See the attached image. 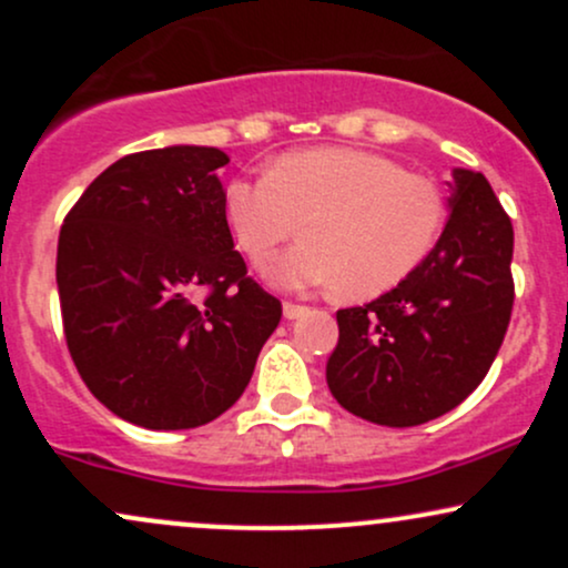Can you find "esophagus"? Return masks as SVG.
<instances>
[{"mask_svg": "<svg viewBox=\"0 0 568 568\" xmlns=\"http://www.w3.org/2000/svg\"><path fill=\"white\" fill-rule=\"evenodd\" d=\"M283 315H285V321H298V317L310 315V306L285 302V304H283Z\"/></svg>", "mask_w": 568, "mask_h": 568, "instance_id": "1", "label": "esophagus"}]
</instances>
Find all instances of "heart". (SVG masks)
<instances>
[{
  "label": "heart",
  "instance_id": "1",
  "mask_svg": "<svg viewBox=\"0 0 568 568\" xmlns=\"http://www.w3.org/2000/svg\"><path fill=\"white\" fill-rule=\"evenodd\" d=\"M234 243L262 266L304 226L306 245L266 266L283 291H338L374 298L400 285L438 243L446 200L433 179L382 154L347 146L291 152L270 175L224 186Z\"/></svg>",
  "mask_w": 568,
  "mask_h": 568
}]
</instances>
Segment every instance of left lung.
<instances>
[{
  "mask_svg": "<svg viewBox=\"0 0 568 568\" xmlns=\"http://www.w3.org/2000/svg\"><path fill=\"white\" fill-rule=\"evenodd\" d=\"M448 221L410 275L336 312L325 379L338 406L384 427L448 414L484 382L513 312V224L480 173L454 168Z\"/></svg>",
  "mask_w": 568,
  "mask_h": 568,
  "instance_id": "obj_1",
  "label": "left lung"
}]
</instances>
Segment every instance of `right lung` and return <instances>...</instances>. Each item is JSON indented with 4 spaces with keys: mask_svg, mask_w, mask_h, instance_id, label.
Instances as JSON below:
<instances>
[{
    "mask_svg": "<svg viewBox=\"0 0 568 568\" xmlns=\"http://www.w3.org/2000/svg\"><path fill=\"white\" fill-rule=\"evenodd\" d=\"M226 162L192 143L128 154L61 226L55 283L71 361L130 425L189 429L224 414L283 315L234 251Z\"/></svg>",
    "mask_w": 568,
    "mask_h": 568,
    "instance_id": "1",
    "label": "right lung"
}]
</instances>
